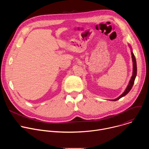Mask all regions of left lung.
Returning a JSON list of instances; mask_svg holds the SVG:
<instances>
[{
    "instance_id": "obj_1",
    "label": "left lung",
    "mask_w": 149,
    "mask_h": 149,
    "mask_svg": "<svg viewBox=\"0 0 149 149\" xmlns=\"http://www.w3.org/2000/svg\"><path fill=\"white\" fill-rule=\"evenodd\" d=\"M129 47L131 48V54H132V61H133V75L131 77V79L129 81V83L128 84V86H127V88H125V91L123 92V93L122 94H121L118 97H117V98L116 99H114V100H111V101H117L118 100H119L120 98H122L123 97L125 96V95H127V94H128L130 91L131 90L132 88L133 87V86L134 84V80H135V78L136 77V75H137V63H136V58L134 56V55L133 52V51H132V47L130 45H129Z\"/></svg>"
}]
</instances>
